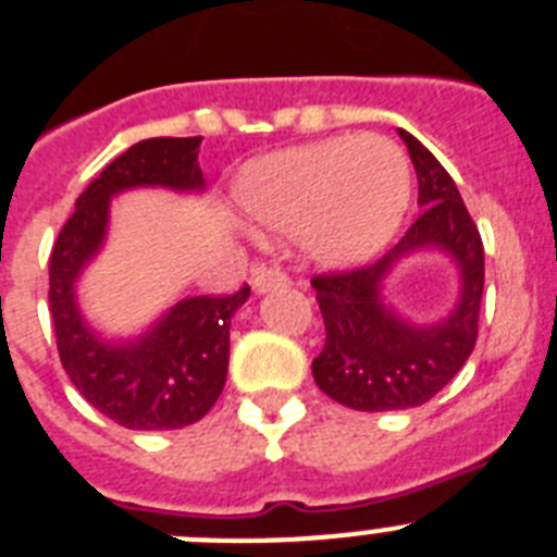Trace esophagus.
Instances as JSON below:
<instances>
[{
  "mask_svg": "<svg viewBox=\"0 0 557 557\" xmlns=\"http://www.w3.org/2000/svg\"><path fill=\"white\" fill-rule=\"evenodd\" d=\"M280 285H288V274H285L280 267L255 269V274H252L255 294H267V290L280 288Z\"/></svg>",
  "mask_w": 557,
  "mask_h": 557,
  "instance_id": "1",
  "label": "esophagus"
}]
</instances>
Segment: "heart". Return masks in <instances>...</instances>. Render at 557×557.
I'll return each mask as SVG.
<instances>
[{
    "mask_svg": "<svg viewBox=\"0 0 557 557\" xmlns=\"http://www.w3.org/2000/svg\"><path fill=\"white\" fill-rule=\"evenodd\" d=\"M242 197L258 225L302 233L315 261L346 267L396 233L409 202V161L379 134L324 139L258 161Z\"/></svg>",
    "mask_w": 557,
    "mask_h": 557,
    "instance_id": "obj_1",
    "label": "heart"
}]
</instances>
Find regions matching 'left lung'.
Wrapping results in <instances>:
<instances>
[{"mask_svg": "<svg viewBox=\"0 0 557 557\" xmlns=\"http://www.w3.org/2000/svg\"><path fill=\"white\" fill-rule=\"evenodd\" d=\"M418 173L423 206L401 242L373 263L315 274V302L326 341L313 379L330 398L360 412L420 407L434 398L475 349L483 296V242L448 170L398 128ZM420 246H443L462 267V299L443 325L414 331L377 299L388 267Z\"/></svg>", "mask_w": 557, "mask_h": 557, "instance_id": "8db88e82", "label": "left lung"}]
</instances>
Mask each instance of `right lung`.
Returning a JSON list of instances; mask_svg holds the SVG:
<instances>
[{
    "label": "right lung",
    "instance_id": "obj_1",
    "mask_svg": "<svg viewBox=\"0 0 557 557\" xmlns=\"http://www.w3.org/2000/svg\"><path fill=\"white\" fill-rule=\"evenodd\" d=\"M200 137H153L109 161L76 200L49 261V310L67 379L101 414L137 431H168L200 420L225 387L231 319L249 296L184 299L153 332L128 346L101 343L74 302V280L103 242L109 197L132 186L202 189Z\"/></svg>",
    "mask_w": 557,
    "mask_h": 557
}]
</instances>
